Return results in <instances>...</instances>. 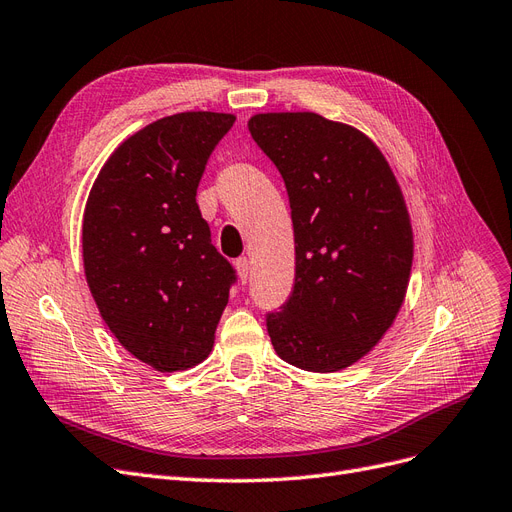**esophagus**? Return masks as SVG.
<instances>
[{
    "mask_svg": "<svg viewBox=\"0 0 512 512\" xmlns=\"http://www.w3.org/2000/svg\"><path fill=\"white\" fill-rule=\"evenodd\" d=\"M236 270H238V276L242 282H246V278H249V270H251V261L249 257H238L236 259Z\"/></svg>",
    "mask_w": 512,
    "mask_h": 512,
    "instance_id": "esophagus-1",
    "label": "esophagus"
}]
</instances>
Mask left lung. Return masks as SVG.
<instances>
[{
	"instance_id": "obj_1",
	"label": "left lung",
	"mask_w": 512,
	"mask_h": 512,
	"mask_svg": "<svg viewBox=\"0 0 512 512\" xmlns=\"http://www.w3.org/2000/svg\"><path fill=\"white\" fill-rule=\"evenodd\" d=\"M249 130L285 181L295 234L293 291L266 314L272 346L304 371L346 369L403 306L413 234L401 187L382 151L348 124L259 113Z\"/></svg>"
}]
</instances>
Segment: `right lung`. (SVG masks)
<instances>
[{
	"label": "right lung",
	"instance_id": "right-lung-1",
	"mask_svg": "<svg viewBox=\"0 0 512 512\" xmlns=\"http://www.w3.org/2000/svg\"><path fill=\"white\" fill-rule=\"evenodd\" d=\"M234 122L232 113L185 111L145 126L113 151L86 202L90 293L118 342L162 373L204 361L238 280L196 202Z\"/></svg>",
	"mask_w": 512,
	"mask_h": 512
}]
</instances>
